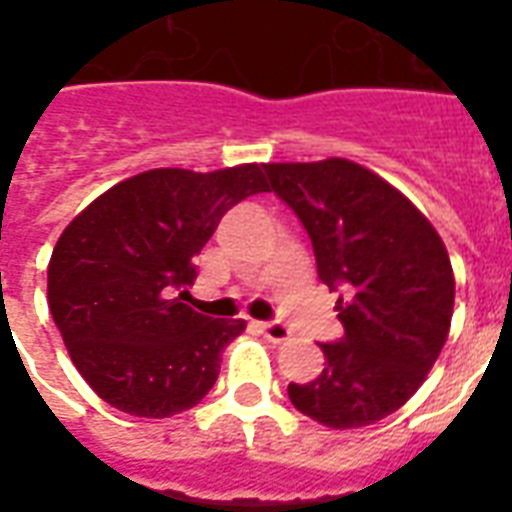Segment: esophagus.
I'll return each instance as SVG.
<instances>
[{"instance_id":"esophagus-1","label":"esophagus","mask_w":512,"mask_h":512,"mask_svg":"<svg viewBox=\"0 0 512 512\" xmlns=\"http://www.w3.org/2000/svg\"><path fill=\"white\" fill-rule=\"evenodd\" d=\"M260 332L271 342H284L292 335L287 324H281V321H265V324H260Z\"/></svg>"}]
</instances>
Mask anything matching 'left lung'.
<instances>
[{"label":"left lung","instance_id":"1","mask_svg":"<svg viewBox=\"0 0 512 512\" xmlns=\"http://www.w3.org/2000/svg\"><path fill=\"white\" fill-rule=\"evenodd\" d=\"M265 175L311 236L345 329L319 342L324 372L289 382V401L327 428L372 425L414 396L444 348L454 308L444 241L404 193L348 159L265 164Z\"/></svg>","mask_w":512,"mask_h":512}]
</instances>
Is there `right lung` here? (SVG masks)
Returning a JSON list of instances; mask_svg holds the SVG:
<instances>
[{"label": "right lung", "instance_id": "add662e5", "mask_svg": "<svg viewBox=\"0 0 512 512\" xmlns=\"http://www.w3.org/2000/svg\"><path fill=\"white\" fill-rule=\"evenodd\" d=\"M260 164L148 170L108 188L52 249L47 300L71 361L106 404L162 420L191 409L220 374L241 319L180 303L220 217L268 191Z\"/></svg>", "mask_w": 512, "mask_h": 512}]
</instances>
